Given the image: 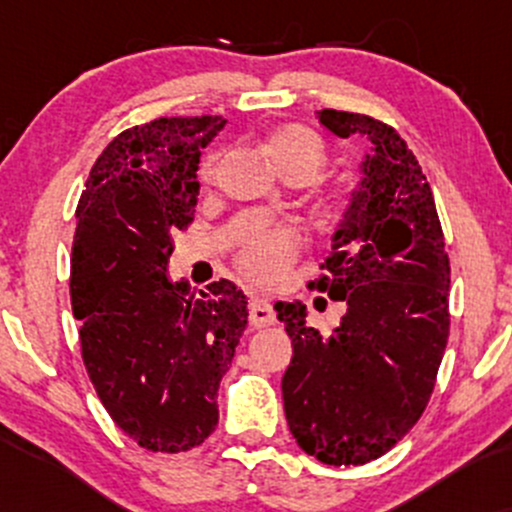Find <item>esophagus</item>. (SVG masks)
<instances>
[{"label":"esophagus","mask_w":512,"mask_h":512,"mask_svg":"<svg viewBox=\"0 0 512 512\" xmlns=\"http://www.w3.org/2000/svg\"><path fill=\"white\" fill-rule=\"evenodd\" d=\"M276 322V315H274V308L272 303H269V298H262V296H255L250 301V325L252 327H269Z\"/></svg>","instance_id":"1"}]
</instances>
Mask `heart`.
Listing matches in <instances>:
<instances>
[{
	"label": "heart",
	"mask_w": 512,
	"mask_h": 512,
	"mask_svg": "<svg viewBox=\"0 0 512 512\" xmlns=\"http://www.w3.org/2000/svg\"><path fill=\"white\" fill-rule=\"evenodd\" d=\"M264 151L286 180H313L325 163V142L303 125H284L274 129L264 142ZM216 173V154H209L199 168L202 182H211ZM301 252V236L281 223H255L238 240L233 262L238 272L255 284H274L284 276Z\"/></svg>",
	"instance_id": "obj_1"
}]
</instances>
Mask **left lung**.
Returning a JSON list of instances; mask_svg holds the SVG:
<instances>
[{"label": "left lung", "mask_w": 512, "mask_h": 512, "mask_svg": "<svg viewBox=\"0 0 512 512\" xmlns=\"http://www.w3.org/2000/svg\"><path fill=\"white\" fill-rule=\"evenodd\" d=\"M337 137L370 142L363 180L317 291L344 301L337 330L305 325V305H274L293 344L281 380L298 448L334 467L378 460L431 399L450 334V260L431 185L395 127L370 115L320 110Z\"/></svg>", "instance_id": "left-lung-1"}]
</instances>
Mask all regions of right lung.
Here are the masks:
<instances>
[{
    "label": "right lung",
    "instance_id": "add662e5",
    "mask_svg": "<svg viewBox=\"0 0 512 512\" xmlns=\"http://www.w3.org/2000/svg\"><path fill=\"white\" fill-rule=\"evenodd\" d=\"M221 115L129 127L93 163L76 207L69 293L81 358L105 411L151 452H185L219 424L216 392L248 325V298L168 281L173 233L195 221L202 149Z\"/></svg>",
    "mask_w": 512,
    "mask_h": 512
}]
</instances>
